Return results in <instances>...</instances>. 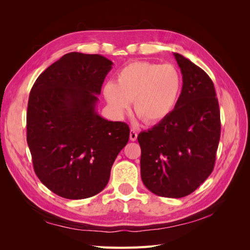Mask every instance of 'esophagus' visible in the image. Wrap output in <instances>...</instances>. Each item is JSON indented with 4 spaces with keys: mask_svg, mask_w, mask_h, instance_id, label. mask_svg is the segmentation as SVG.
<instances>
[{
    "mask_svg": "<svg viewBox=\"0 0 250 250\" xmlns=\"http://www.w3.org/2000/svg\"><path fill=\"white\" fill-rule=\"evenodd\" d=\"M129 138H130L131 141H135V140H137V138H138V132H137V130L131 129V130H130V133H129Z\"/></svg>",
    "mask_w": 250,
    "mask_h": 250,
    "instance_id": "34e87169",
    "label": "esophagus"
}]
</instances>
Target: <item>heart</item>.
Returning a JSON list of instances; mask_svg holds the SVG:
<instances>
[{"label":"heart","instance_id":"1","mask_svg":"<svg viewBox=\"0 0 250 250\" xmlns=\"http://www.w3.org/2000/svg\"><path fill=\"white\" fill-rule=\"evenodd\" d=\"M181 85V75L174 65L135 62L120 70L117 83L105 84L103 95L116 117L122 118L133 101L134 112L145 123L155 125L175 108Z\"/></svg>","mask_w":250,"mask_h":250}]
</instances>
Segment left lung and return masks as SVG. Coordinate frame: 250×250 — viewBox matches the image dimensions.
I'll list each match as a JSON object with an SVG mask.
<instances>
[{"label": "left lung", "mask_w": 250, "mask_h": 250, "mask_svg": "<svg viewBox=\"0 0 250 250\" xmlns=\"http://www.w3.org/2000/svg\"><path fill=\"white\" fill-rule=\"evenodd\" d=\"M183 75L175 108L163 122L138 135L141 176L149 191L181 198L210 175L220 140V110L214 83L198 65L173 53Z\"/></svg>", "instance_id": "8db88e82"}]
</instances>
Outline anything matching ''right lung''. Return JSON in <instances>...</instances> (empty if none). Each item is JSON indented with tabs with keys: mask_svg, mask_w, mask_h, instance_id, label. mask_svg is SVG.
Instances as JSON below:
<instances>
[{
	"mask_svg": "<svg viewBox=\"0 0 250 250\" xmlns=\"http://www.w3.org/2000/svg\"><path fill=\"white\" fill-rule=\"evenodd\" d=\"M112 62L98 54L67 53L36 79L29 96L27 143L37 177L66 199H84L106 187L129 127L96 110Z\"/></svg>",
	"mask_w": 250,
	"mask_h": 250,
	"instance_id": "right-lung-1",
	"label": "right lung"
}]
</instances>
